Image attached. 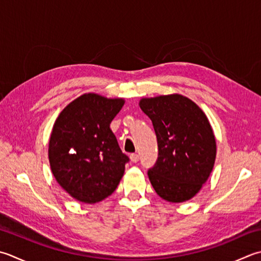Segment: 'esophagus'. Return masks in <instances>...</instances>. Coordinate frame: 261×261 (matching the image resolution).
Returning a JSON list of instances; mask_svg holds the SVG:
<instances>
[{
  "label": "esophagus",
  "instance_id": "esophagus-1",
  "mask_svg": "<svg viewBox=\"0 0 261 261\" xmlns=\"http://www.w3.org/2000/svg\"><path fill=\"white\" fill-rule=\"evenodd\" d=\"M130 160H131V162L137 163L138 161H139V155H138V154H131L130 155Z\"/></svg>",
  "mask_w": 261,
  "mask_h": 261
}]
</instances>
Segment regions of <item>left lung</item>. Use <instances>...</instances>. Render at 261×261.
<instances>
[{
  "mask_svg": "<svg viewBox=\"0 0 261 261\" xmlns=\"http://www.w3.org/2000/svg\"><path fill=\"white\" fill-rule=\"evenodd\" d=\"M140 109L152 122L158 158L148 170L152 188L170 202L196 196L211 175L216 141L205 113L182 95L140 100Z\"/></svg>",
  "mask_w": 261,
  "mask_h": 261,
  "instance_id": "1",
  "label": "left lung"
}]
</instances>
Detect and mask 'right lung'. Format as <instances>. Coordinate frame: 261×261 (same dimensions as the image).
<instances>
[{
    "mask_svg": "<svg viewBox=\"0 0 261 261\" xmlns=\"http://www.w3.org/2000/svg\"><path fill=\"white\" fill-rule=\"evenodd\" d=\"M124 100L96 94L78 97L56 119L48 145L56 181L76 200L95 203L114 192L130 158L110 124Z\"/></svg>",
    "mask_w": 261,
    "mask_h": 261,
    "instance_id": "1",
    "label": "right lung"
}]
</instances>
